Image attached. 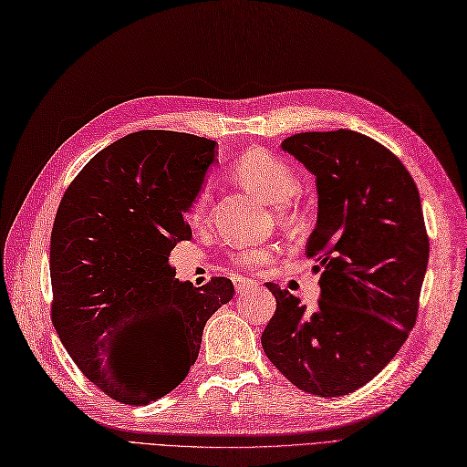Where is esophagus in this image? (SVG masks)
Masks as SVG:
<instances>
[{"label": "esophagus", "mask_w": 467, "mask_h": 467, "mask_svg": "<svg viewBox=\"0 0 467 467\" xmlns=\"http://www.w3.org/2000/svg\"><path fill=\"white\" fill-rule=\"evenodd\" d=\"M235 292L237 294H245V292H251V289H254L256 285V282H253V280H249V278H235Z\"/></svg>", "instance_id": "obj_1"}]
</instances>
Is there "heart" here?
I'll list each match as a JSON object with an SVG mask.
<instances>
[{"instance_id": "heart-1", "label": "heart", "mask_w": 467, "mask_h": 467, "mask_svg": "<svg viewBox=\"0 0 467 467\" xmlns=\"http://www.w3.org/2000/svg\"><path fill=\"white\" fill-rule=\"evenodd\" d=\"M232 175L244 185L247 191L259 199L280 206L297 191V173L289 166L285 160L270 154L263 149H251L241 154L234 166ZM208 202H211V195H208V189H202L197 192V197L192 199L189 208V220L192 223H199L204 220ZM284 208V206H282ZM235 265L241 266H261L270 261V249L265 245H251L244 247L232 254Z\"/></svg>"}]
</instances>
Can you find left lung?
I'll return each instance as SVG.
<instances>
[{
    "label": "left lung",
    "instance_id": "obj_1",
    "mask_svg": "<svg viewBox=\"0 0 467 467\" xmlns=\"http://www.w3.org/2000/svg\"><path fill=\"white\" fill-rule=\"evenodd\" d=\"M317 182L320 299L311 313L278 284L263 349L299 390L336 398L390 363L415 325L429 263L420 191L400 160L371 137L297 133L282 142Z\"/></svg>",
    "mask_w": 467,
    "mask_h": 467
}]
</instances>
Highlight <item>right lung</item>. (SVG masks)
I'll return each instance as SVG.
<instances>
[{
	"label": "right lung",
	"mask_w": 467,
	"mask_h": 467,
	"mask_svg": "<svg viewBox=\"0 0 467 467\" xmlns=\"http://www.w3.org/2000/svg\"><path fill=\"white\" fill-rule=\"evenodd\" d=\"M216 154L211 139L137 131L96 154L59 202L54 327L83 375L123 404L147 406L178 387L206 320L235 294L228 278L192 287L168 265L175 244L191 239L185 213Z\"/></svg>",
	"instance_id": "add662e5"
}]
</instances>
